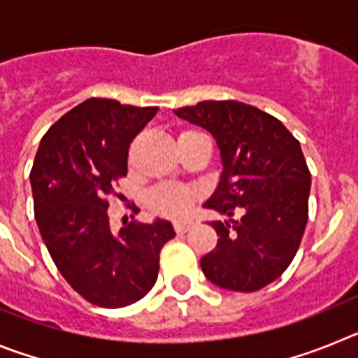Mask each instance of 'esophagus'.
Returning <instances> with one entry per match:
<instances>
[{"instance_id":"esophagus-1","label":"esophagus","mask_w":358,"mask_h":358,"mask_svg":"<svg viewBox=\"0 0 358 358\" xmlns=\"http://www.w3.org/2000/svg\"><path fill=\"white\" fill-rule=\"evenodd\" d=\"M173 229L177 233H186V231L192 229V222H173Z\"/></svg>"}]
</instances>
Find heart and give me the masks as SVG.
Instances as JSON below:
<instances>
[{"label":"heart","mask_w":358,"mask_h":358,"mask_svg":"<svg viewBox=\"0 0 358 358\" xmlns=\"http://www.w3.org/2000/svg\"><path fill=\"white\" fill-rule=\"evenodd\" d=\"M185 134H195V132L188 131L182 132L181 136ZM194 192L181 185L154 186L147 195V204L154 213L172 218L186 217L194 206Z\"/></svg>","instance_id":"1"}]
</instances>
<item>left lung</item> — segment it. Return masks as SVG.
I'll return each instance as SVG.
<instances>
[{"label":"left lung","mask_w":358,"mask_h":358,"mask_svg":"<svg viewBox=\"0 0 358 358\" xmlns=\"http://www.w3.org/2000/svg\"><path fill=\"white\" fill-rule=\"evenodd\" d=\"M206 129L220 150L222 173L204 208L215 220L217 248L201 258L220 289L255 292L285 273L308 220L310 172L299 141L280 120L235 100H206L173 110ZM235 210L238 221L230 218Z\"/></svg>","instance_id":"8db88e82"}]
</instances>
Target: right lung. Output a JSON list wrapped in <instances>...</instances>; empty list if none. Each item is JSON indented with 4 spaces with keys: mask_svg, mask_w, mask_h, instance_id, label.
Segmentation results:
<instances>
[{
    "mask_svg": "<svg viewBox=\"0 0 358 358\" xmlns=\"http://www.w3.org/2000/svg\"><path fill=\"white\" fill-rule=\"evenodd\" d=\"M157 107L90 98L41 140L30 172L34 211L52 260L84 299L103 308L136 303L154 287L159 252L176 236L169 220L113 233L107 199L127 176L129 145Z\"/></svg>",
    "mask_w": 358,
    "mask_h": 358,
    "instance_id": "add662e5",
    "label": "right lung"
}]
</instances>
